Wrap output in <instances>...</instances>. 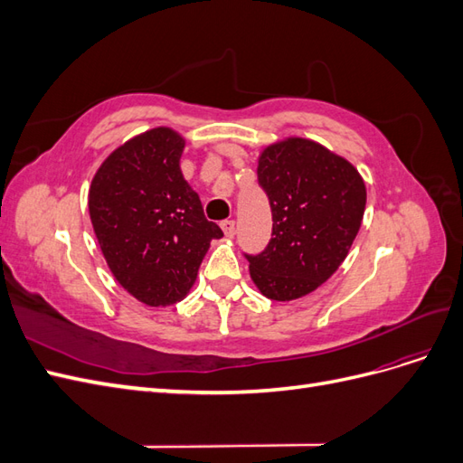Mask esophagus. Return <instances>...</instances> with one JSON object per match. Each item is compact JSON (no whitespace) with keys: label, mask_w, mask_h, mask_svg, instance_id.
Wrapping results in <instances>:
<instances>
[{"label":"esophagus","mask_w":463,"mask_h":463,"mask_svg":"<svg viewBox=\"0 0 463 463\" xmlns=\"http://www.w3.org/2000/svg\"><path fill=\"white\" fill-rule=\"evenodd\" d=\"M220 226H222L223 233H226V237H233L235 235V222L233 220H223Z\"/></svg>","instance_id":"34e87169"}]
</instances>
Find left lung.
Returning <instances> with one entry per match:
<instances>
[{
  "mask_svg": "<svg viewBox=\"0 0 463 463\" xmlns=\"http://www.w3.org/2000/svg\"><path fill=\"white\" fill-rule=\"evenodd\" d=\"M257 175L272 237L259 255L245 253L250 278L269 299H299L347 257L365 213V181L345 158L299 137L266 146Z\"/></svg>",
  "mask_w": 463,
  "mask_h": 463,
  "instance_id": "8db88e82",
  "label": "left lung"
}]
</instances>
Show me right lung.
I'll list each match as a JSON object with an SVG mask.
<instances>
[{
    "label": "right lung",
    "mask_w": 463,
    "mask_h": 463,
    "mask_svg": "<svg viewBox=\"0 0 463 463\" xmlns=\"http://www.w3.org/2000/svg\"><path fill=\"white\" fill-rule=\"evenodd\" d=\"M184 137L150 129L98 167L89 213L111 274L150 307L184 299L210 241L223 235L204 218L199 194L179 167Z\"/></svg>",
    "instance_id": "add662e5"
}]
</instances>
